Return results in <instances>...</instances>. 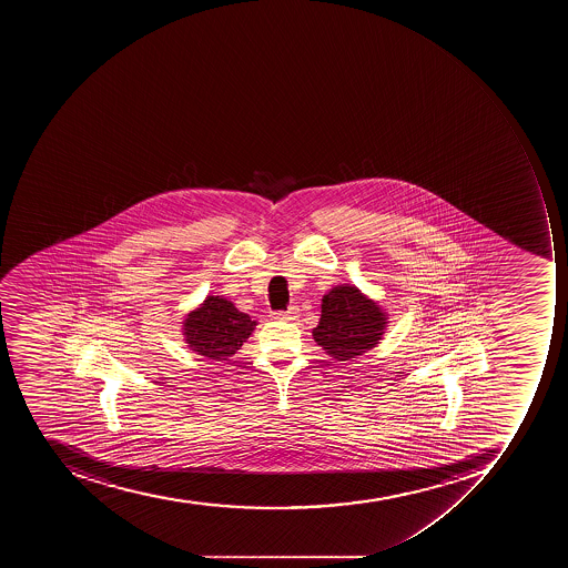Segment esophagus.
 Here are the masks:
<instances>
[{"label":"esophagus","mask_w":568,"mask_h":568,"mask_svg":"<svg viewBox=\"0 0 568 568\" xmlns=\"http://www.w3.org/2000/svg\"><path fill=\"white\" fill-rule=\"evenodd\" d=\"M296 314H298V308L290 307L287 311H275V313H272V317L273 320H286V322H290V320H295Z\"/></svg>","instance_id":"1"}]
</instances>
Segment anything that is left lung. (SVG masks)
<instances>
[{
	"mask_svg": "<svg viewBox=\"0 0 568 568\" xmlns=\"http://www.w3.org/2000/svg\"><path fill=\"white\" fill-rule=\"evenodd\" d=\"M387 326V314L349 284L332 287L322 300V317L313 331L326 355L335 362L352 361L375 348Z\"/></svg>",
	"mask_w": 568,
	"mask_h": 568,
	"instance_id": "1",
	"label": "left lung"
}]
</instances>
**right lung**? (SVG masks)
I'll list each match as a JSON object with an SVG mask.
<instances>
[{
    "label": "right lung",
    "mask_w": 568,
    "mask_h": 568,
    "mask_svg": "<svg viewBox=\"0 0 568 568\" xmlns=\"http://www.w3.org/2000/svg\"><path fill=\"white\" fill-rule=\"evenodd\" d=\"M257 322L240 313L233 302L222 296H207L201 307L183 322L184 341L199 355L211 361H229L242 348Z\"/></svg>",
    "instance_id": "obj_1"
}]
</instances>
